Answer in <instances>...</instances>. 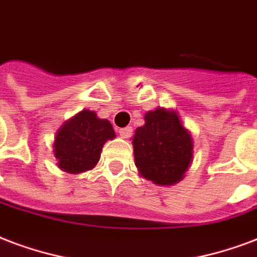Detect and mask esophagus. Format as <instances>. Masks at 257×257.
<instances>
[{
    "instance_id": "1",
    "label": "esophagus",
    "mask_w": 257,
    "mask_h": 257,
    "mask_svg": "<svg viewBox=\"0 0 257 257\" xmlns=\"http://www.w3.org/2000/svg\"><path fill=\"white\" fill-rule=\"evenodd\" d=\"M131 134H133V128L131 127H124V128H120L119 130V136L121 138H130Z\"/></svg>"
}]
</instances>
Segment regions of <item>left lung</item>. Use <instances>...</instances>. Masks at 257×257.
Masks as SVG:
<instances>
[{
  "label": "left lung",
  "instance_id": "obj_1",
  "mask_svg": "<svg viewBox=\"0 0 257 257\" xmlns=\"http://www.w3.org/2000/svg\"><path fill=\"white\" fill-rule=\"evenodd\" d=\"M131 138L138 173L158 186L181 181L194 160V140L176 111L156 108Z\"/></svg>",
  "mask_w": 257,
  "mask_h": 257
}]
</instances>
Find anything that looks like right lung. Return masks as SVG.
Wrapping results in <instances>:
<instances>
[{
	"label": "right lung",
	"mask_w": 257,
	"mask_h": 257,
	"mask_svg": "<svg viewBox=\"0 0 257 257\" xmlns=\"http://www.w3.org/2000/svg\"><path fill=\"white\" fill-rule=\"evenodd\" d=\"M115 137L109 120L97 117L94 111L82 109L55 133L53 152L58 168L71 175L90 171L99 163L104 144Z\"/></svg>",
	"instance_id": "right-lung-1"
}]
</instances>
